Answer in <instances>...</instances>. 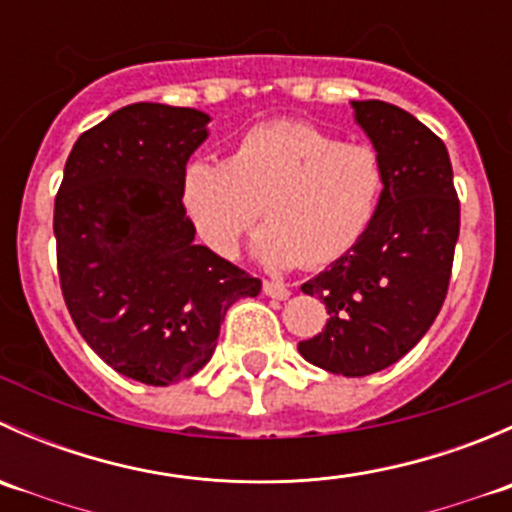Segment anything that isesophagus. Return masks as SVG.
<instances>
[{
	"label": "esophagus",
	"instance_id": "1",
	"mask_svg": "<svg viewBox=\"0 0 512 512\" xmlns=\"http://www.w3.org/2000/svg\"><path fill=\"white\" fill-rule=\"evenodd\" d=\"M262 289H265V294H270V297H275V299H287L289 294H292L287 285H282V282H277V280H265Z\"/></svg>",
	"mask_w": 512,
	"mask_h": 512
}]
</instances>
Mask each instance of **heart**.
<instances>
[{"label": "heart", "mask_w": 512, "mask_h": 512, "mask_svg": "<svg viewBox=\"0 0 512 512\" xmlns=\"http://www.w3.org/2000/svg\"><path fill=\"white\" fill-rule=\"evenodd\" d=\"M386 165L369 143H344L307 121L260 123L230 160L200 158L183 178V205L200 240L235 257L265 208L255 252L267 267L317 270L342 260L374 225Z\"/></svg>", "instance_id": "1"}]
</instances>
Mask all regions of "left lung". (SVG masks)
I'll return each instance as SVG.
<instances>
[{
  "label": "left lung",
  "instance_id": "8db88e82",
  "mask_svg": "<svg viewBox=\"0 0 512 512\" xmlns=\"http://www.w3.org/2000/svg\"><path fill=\"white\" fill-rule=\"evenodd\" d=\"M352 106L384 158V203L364 240L302 285L322 299L329 319L297 349L324 371L366 376L411 352L441 312L461 203L451 158L431 128L394 103Z\"/></svg>",
  "mask_w": 512,
  "mask_h": 512
}]
</instances>
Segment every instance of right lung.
<instances>
[{
    "label": "right lung",
    "mask_w": 512,
    "mask_h": 512,
    "mask_svg": "<svg viewBox=\"0 0 512 512\" xmlns=\"http://www.w3.org/2000/svg\"><path fill=\"white\" fill-rule=\"evenodd\" d=\"M210 116L131 103L81 133L54 203L56 267L76 329L118 374L148 386L210 361L225 312L262 282L195 245L188 158Z\"/></svg>",
    "instance_id": "obj_1"
}]
</instances>
